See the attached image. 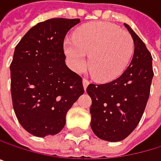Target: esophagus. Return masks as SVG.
I'll use <instances>...</instances> for the list:
<instances>
[{"label": "esophagus", "instance_id": "1", "mask_svg": "<svg viewBox=\"0 0 161 161\" xmlns=\"http://www.w3.org/2000/svg\"><path fill=\"white\" fill-rule=\"evenodd\" d=\"M89 84H90L89 80H87L86 78H84V79H83V86H84V89H85V91L87 90V88H88Z\"/></svg>", "mask_w": 161, "mask_h": 161}]
</instances>
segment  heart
<instances>
[{
	"label": "heart",
	"instance_id": "obj_1",
	"mask_svg": "<svg viewBox=\"0 0 161 161\" xmlns=\"http://www.w3.org/2000/svg\"><path fill=\"white\" fill-rule=\"evenodd\" d=\"M134 43L129 33L118 26L94 21L82 25L73 38L64 41V51L70 68L82 71L89 67L95 79L108 82L120 76L126 69L133 54Z\"/></svg>",
	"mask_w": 161,
	"mask_h": 161
}]
</instances>
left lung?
<instances>
[{
	"mask_svg": "<svg viewBox=\"0 0 161 161\" xmlns=\"http://www.w3.org/2000/svg\"><path fill=\"white\" fill-rule=\"evenodd\" d=\"M134 41V54L124 73L106 84H90L91 126L101 140L120 142L139 125L144 112L154 76L152 55L140 36L125 23Z\"/></svg>",
	"mask_w": 161,
	"mask_h": 161,
	"instance_id": "1",
	"label": "left lung"
}]
</instances>
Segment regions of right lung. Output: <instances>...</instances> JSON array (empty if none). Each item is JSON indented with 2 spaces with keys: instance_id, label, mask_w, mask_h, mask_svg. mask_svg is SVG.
I'll return each mask as SVG.
<instances>
[{
  "instance_id": "1",
  "label": "right lung",
  "mask_w": 161,
  "mask_h": 161,
  "mask_svg": "<svg viewBox=\"0 0 161 161\" xmlns=\"http://www.w3.org/2000/svg\"><path fill=\"white\" fill-rule=\"evenodd\" d=\"M79 19H50L33 26L15 48L10 65L15 114L30 134L59 133L66 115L84 93L82 77L65 64L64 38Z\"/></svg>"
}]
</instances>
